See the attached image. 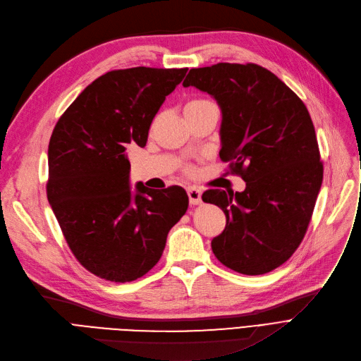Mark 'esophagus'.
Returning <instances> with one entry per match:
<instances>
[{
  "label": "esophagus",
  "mask_w": 361,
  "mask_h": 361,
  "mask_svg": "<svg viewBox=\"0 0 361 361\" xmlns=\"http://www.w3.org/2000/svg\"><path fill=\"white\" fill-rule=\"evenodd\" d=\"M186 192H188L190 205H200V204L202 202V198H201L202 194H201L200 189H197V188H194V186H189V188L186 189Z\"/></svg>",
  "instance_id": "esophagus-1"
}]
</instances>
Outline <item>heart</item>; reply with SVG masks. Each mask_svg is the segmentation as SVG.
Instances as JSON below:
<instances>
[{"mask_svg": "<svg viewBox=\"0 0 361 361\" xmlns=\"http://www.w3.org/2000/svg\"><path fill=\"white\" fill-rule=\"evenodd\" d=\"M209 103H213V102H209V100H207V99H201V97H200V99H194V100H189V102L185 104V114L197 111V109L202 108V106L209 104Z\"/></svg>", "mask_w": 361, "mask_h": 361, "instance_id": "heart-1", "label": "heart"}]
</instances>
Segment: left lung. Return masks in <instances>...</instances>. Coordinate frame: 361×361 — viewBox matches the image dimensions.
Returning a JSON list of instances; mask_svg holds the SVG:
<instances>
[{"mask_svg": "<svg viewBox=\"0 0 361 361\" xmlns=\"http://www.w3.org/2000/svg\"><path fill=\"white\" fill-rule=\"evenodd\" d=\"M189 86L217 100L223 115L220 159L246 182L243 192L202 194L227 220L211 247L233 271L269 272L302 243L322 185L324 166L307 108L257 63L192 68L183 81Z\"/></svg>", "mask_w": 361, "mask_h": 361, "instance_id": "1", "label": "left lung"}]
</instances>
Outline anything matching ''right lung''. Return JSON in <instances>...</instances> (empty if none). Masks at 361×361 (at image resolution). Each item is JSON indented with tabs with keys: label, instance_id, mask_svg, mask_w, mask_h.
Wrapping results in <instances>:
<instances>
[{
	"label": "right lung",
	"instance_id": "right-lung-1",
	"mask_svg": "<svg viewBox=\"0 0 361 361\" xmlns=\"http://www.w3.org/2000/svg\"><path fill=\"white\" fill-rule=\"evenodd\" d=\"M188 68L135 67L100 75L58 119L48 148L47 195L77 261L97 277L134 281L160 259L188 209L180 186H130L131 145Z\"/></svg>",
	"mask_w": 361,
	"mask_h": 361
}]
</instances>
